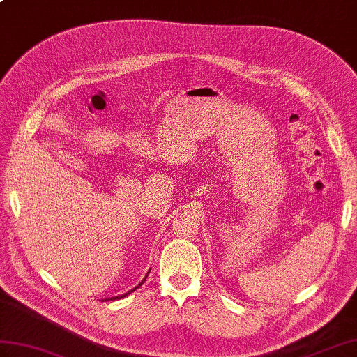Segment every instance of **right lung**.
Returning a JSON list of instances; mask_svg holds the SVG:
<instances>
[{"mask_svg": "<svg viewBox=\"0 0 357 357\" xmlns=\"http://www.w3.org/2000/svg\"><path fill=\"white\" fill-rule=\"evenodd\" d=\"M150 273H146V275H149ZM146 275H145V279H146ZM145 279L141 282V283H139L137 286H135V288L133 289H130L128 292H126V294H123V295H116V297H110V298H106V300H101V301H109V300H119V298H124V297H127V295H130V294H132V292H135L137 288H141V286L144 284V282H145Z\"/></svg>", "mask_w": 357, "mask_h": 357, "instance_id": "add662e5", "label": "right lung"}]
</instances>
